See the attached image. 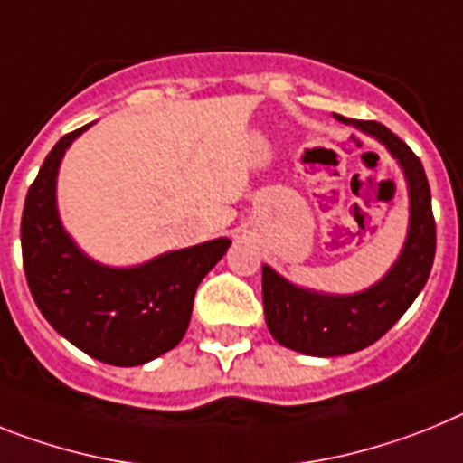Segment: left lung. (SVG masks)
Instances as JSON below:
<instances>
[{
    "mask_svg": "<svg viewBox=\"0 0 463 463\" xmlns=\"http://www.w3.org/2000/svg\"><path fill=\"white\" fill-rule=\"evenodd\" d=\"M349 124L384 142L401 161L410 184V234L393 269L370 290L346 298L302 290L262 267L267 326L279 345L307 355L354 354L384 337L426 286L436 258V220L420 156L379 121Z\"/></svg>",
    "mask_w": 463,
    "mask_h": 463,
    "instance_id": "obj_1",
    "label": "left lung"
}]
</instances>
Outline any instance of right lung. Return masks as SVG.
<instances>
[{"label": "right lung", "instance_id": "obj_1", "mask_svg": "<svg viewBox=\"0 0 463 463\" xmlns=\"http://www.w3.org/2000/svg\"><path fill=\"white\" fill-rule=\"evenodd\" d=\"M86 128L55 142L27 189L21 220L25 279L43 318L77 349L109 365H142L180 345L196 288L232 241L165 252L133 269L90 262L65 234L55 211L58 165Z\"/></svg>", "mask_w": 463, "mask_h": 463}]
</instances>
